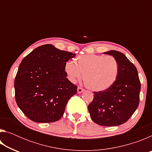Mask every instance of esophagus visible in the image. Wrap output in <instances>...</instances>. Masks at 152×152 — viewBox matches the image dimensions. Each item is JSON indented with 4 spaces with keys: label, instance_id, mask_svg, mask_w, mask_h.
I'll use <instances>...</instances> for the list:
<instances>
[{
    "label": "esophagus",
    "instance_id": "esophagus-1",
    "mask_svg": "<svg viewBox=\"0 0 152 152\" xmlns=\"http://www.w3.org/2000/svg\"><path fill=\"white\" fill-rule=\"evenodd\" d=\"M84 91V89L82 88V87H80V86H78V89H77V92H78V93H82V92H83Z\"/></svg>",
    "mask_w": 152,
    "mask_h": 152
}]
</instances>
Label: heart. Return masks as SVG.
Segmentation results:
<instances>
[{
  "label": "heart",
  "instance_id": "obj_1",
  "mask_svg": "<svg viewBox=\"0 0 152 152\" xmlns=\"http://www.w3.org/2000/svg\"><path fill=\"white\" fill-rule=\"evenodd\" d=\"M72 61L67 62L65 70L73 82L79 80L83 74V80L87 88L100 92L109 88L117 78L119 65L112 56L96 54L81 55Z\"/></svg>",
  "mask_w": 152,
  "mask_h": 152
}]
</instances>
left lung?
I'll return each instance as SVG.
<instances>
[{
    "label": "left lung",
    "mask_w": 152,
    "mask_h": 152,
    "mask_svg": "<svg viewBox=\"0 0 152 152\" xmlns=\"http://www.w3.org/2000/svg\"><path fill=\"white\" fill-rule=\"evenodd\" d=\"M119 65L117 78L107 90L94 92L88 109L92 120L102 126H117L127 122L140 103L141 83L137 68L121 52L110 50Z\"/></svg>",
    "instance_id": "obj_1"
}]
</instances>
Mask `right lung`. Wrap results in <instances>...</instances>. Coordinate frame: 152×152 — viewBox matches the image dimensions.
<instances>
[{"label":"right lung","instance_id":"add662e5","mask_svg":"<svg viewBox=\"0 0 152 152\" xmlns=\"http://www.w3.org/2000/svg\"><path fill=\"white\" fill-rule=\"evenodd\" d=\"M75 56L46 44L22 60L15 79V100L29 119L52 123L63 116L68 100L77 93L65 71L66 62Z\"/></svg>","mask_w":152,"mask_h":152}]
</instances>
